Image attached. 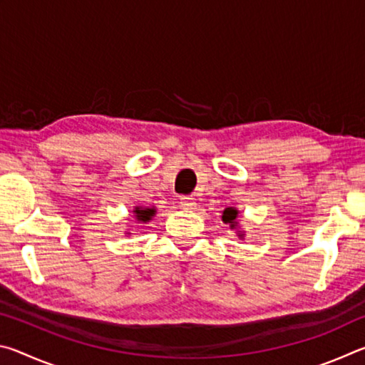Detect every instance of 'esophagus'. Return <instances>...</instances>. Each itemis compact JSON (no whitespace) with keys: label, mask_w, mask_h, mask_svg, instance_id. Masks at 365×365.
I'll use <instances>...</instances> for the list:
<instances>
[{"label":"esophagus","mask_w":365,"mask_h":365,"mask_svg":"<svg viewBox=\"0 0 365 365\" xmlns=\"http://www.w3.org/2000/svg\"><path fill=\"white\" fill-rule=\"evenodd\" d=\"M180 205H182V207H185V209H193L195 200H193V197H190V196H182V197H180Z\"/></svg>","instance_id":"34e87169"}]
</instances>
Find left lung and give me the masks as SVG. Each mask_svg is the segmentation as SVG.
I'll use <instances>...</instances> for the list:
<instances>
[{"label":"left lung","instance_id":"obj_1","mask_svg":"<svg viewBox=\"0 0 365 365\" xmlns=\"http://www.w3.org/2000/svg\"><path fill=\"white\" fill-rule=\"evenodd\" d=\"M238 214H240V211L237 207H225L224 209V212H222V222H224V224H228L230 225V228L232 230H237V235H238V238H245V232H242L240 230V224H238Z\"/></svg>","mask_w":365,"mask_h":365}]
</instances>
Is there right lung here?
<instances>
[{"label": "right lung", "instance_id": "right-lung-1", "mask_svg": "<svg viewBox=\"0 0 365 365\" xmlns=\"http://www.w3.org/2000/svg\"><path fill=\"white\" fill-rule=\"evenodd\" d=\"M154 215H156V207H143V206H135L133 207V219L138 222V224H148L151 222ZM130 235V232H127Z\"/></svg>", "mask_w": 365, "mask_h": 365}]
</instances>
